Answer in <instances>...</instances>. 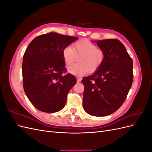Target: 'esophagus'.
<instances>
[{"label": "esophagus", "mask_w": 152, "mask_h": 152, "mask_svg": "<svg viewBox=\"0 0 152 152\" xmlns=\"http://www.w3.org/2000/svg\"><path fill=\"white\" fill-rule=\"evenodd\" d=\"M81 80H82L81 78H80V77H77V82H80Z\"/></svg>", "instance_id": "obj_1"}]
</instances>
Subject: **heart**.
Returning a JSON list of instances; mask_svg holds the SVG:
<instances>
[{
    "mask_svg": "<svg viewBox=\"0 0 152 152\" xmlns=\"http://www.w3.org/2000/svg\"><path fill=\"white\" fill-rule=\"evenodd\" d=\"M63 60L69 66L75 62L77 58L79 62L68 67V72L77 76H82L87 72L94 73L102 66L104 59L103 50L88 40H80L73 43L72 46L67 45L62 51Z\"/></svg>",
    "mask_w": 152,
    "mask_h": 152,
    "instance_id": "b5f03b06",
    "label": "heart"
}]
</instances>
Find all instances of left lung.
<instances>
[{
    "label": "left lung",
    "mask_w": 152,
    "mask_h": 152,
    "mask_svg": "<svg viewBox=\"0 0 152 152\" xmlns=\"http://www.w3.org/2000/svg\"><path fill=\"white\" fill-rule=\"evenodd\" d=\"M97 45L104 52V59L93 75L82 80L83 107L91 115L103 117L117 111L126 99L132 84L133 63L118 39L98 40Z\"/></svg>",
    "instance_id": "obj_1"
}]
</instances>
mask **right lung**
Here are the masks:
<instances>
[{
  "mask_svg": "<svg viewBox=\"0 0 152 152\" xmlns=\"http://www.w3.org/2000/svg\"><path fill=\"white\" fill-rule=\"evenodd\" d=\"M78 39L50 32L35 38L23 59V89L30 102L41 112H57L65 107L76 78L66 73L62 51Z\"/></svg>",
  "mask_w": 152,
  "mask_h": 152,
  "instance_id": "obj_1",
  "label": "right lung"
}]
</instances>
